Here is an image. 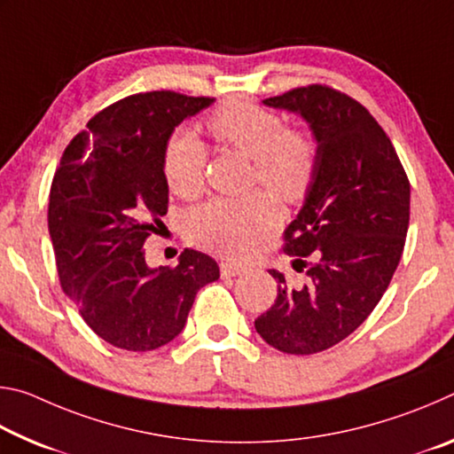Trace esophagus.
Listing matches in <instances>:
<instances>
[{"mask_svg": "<svg viewBox=\"0 0 454 454\" xmlns=\"http://www.w3.org/2000/svg\"><path fill=\"white\" fill-rule=\"evenodd\" d=\"M220 272H222V276H224V278H234V276H240L244 272V266L226 260V262L220 264Z\"/></svg>", "mask_w": 454, "mask_h": 454, "instance_id": "esophagus-1", "label": "esophagus"}]
</instances>
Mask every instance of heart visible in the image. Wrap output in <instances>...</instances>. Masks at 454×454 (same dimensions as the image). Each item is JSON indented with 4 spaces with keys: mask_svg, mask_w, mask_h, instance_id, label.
Wrapping results in <instances>:
<instances>
[{
    "mask_svg": "<svg viewBox=\"0 0 454 454\" xmlns=\"http://www.w3.org/2000/svg\"><path fill=\"white\" fill-rule=\"evenodd\" d=\"M208 129L254 162V180L284 202H296L309 192L317 172L318 148L309 134L284 129L276 114L254 102L232 98L208 118ZM206 145L190 129L168 140L162 170L176 196L192 198L202 190ZM278 210L266 194L212 198L188 214L192 242L224 256H244L276 226Z\"/></svg>",
    "mask_w": 454,
    "mask_h": 454,
    "instance_id": "b5f03b06",
    "label": "heart"
}]
</instances>
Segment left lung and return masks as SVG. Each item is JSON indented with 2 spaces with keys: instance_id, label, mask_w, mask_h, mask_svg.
<instances>
[{
  "instance_id": "1",
  "label": "left lung",
  "mask_w": 454,
  "mask_h": 454,
  "mask_svg": "<svg viewBox=\"0 0 454 454\" xmlns=\"http://www.w3.org/2000/svg\"><path fill=\"white\" fill-rule=\"evenodd\" d=\"M262 104L309 124L318 162L284 246L306 282L292 286L268 270L278 296L254 326L286 355H314L355 333L388 288L409 230L411 184L379 121L347 94L309 86Z\"/></svg>"
}]
</instances>
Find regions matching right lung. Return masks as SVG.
I'll list each match as a JSON object with an SVG mask.
<instances>
[{"mask_svg":"<svg viewBox=\"0 0 454 454\" xmlns=\"http://www.w3.org/2000/svg\"><path fill=\"white\" fill-rule=\"evenodd\" d=\"M212 104L176 91L120 99L74 137L53 176L48 228L61 288L112 347L145 352L172 342L198 290L220 278L204 252L186 248L176 268H150L142 248L168 210L166 144Z\"/></svg>","mask_w":454,"mask_h":454,"instance_id":"1","label":"right lung"}]
</instances>
